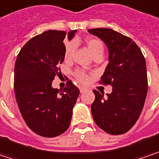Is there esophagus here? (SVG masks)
Returning a JSON list of instances; mask_svg holds the SVG:
<instances>
[{
	"instance_id": "esophagus-1",
	"label": "esophagus",
	"mask_w": 159,
	"mask_h": 159,
	"mask_svg": "<svg viewBox=\"0 0 159 159\" xmlns=\"http://www.w3.org/2000/svg\"><path fill=\"white\" fill-rule=\"evenodd\" d=\"M86 90H87V89H85V88H83V87L80 88V93H84V92H85Z\"/></svg>"
}]
</instances>
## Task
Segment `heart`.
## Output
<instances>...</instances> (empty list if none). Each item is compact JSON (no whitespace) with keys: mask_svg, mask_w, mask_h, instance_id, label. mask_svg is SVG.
<instances>
[{"mask_svg":"<svg viewBox=\"0 0 159 159\" xmlns=\"http://www.w3.org/2000/svg\"><path fill=\"white\" fill-rule=\"evenodd\" d=\"M87 46L92 53V55L95 57L96 55H102L104 51V45L103 42L100 39L97 38H89L86 40ZM75 50V42L74 41H68L65 44V50H64V58L66 60H69L72 57L73 52ZM75 76L78 79V80L81 83H86L89 80L88 74L81 70H77L75 71Z\"/></svg>","mask_w":159,"mask_h":159,"instance_id":"heart-1","label":"heart"}]
</instances>
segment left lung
Segmentation results:
<instances>
[{
  "label": "left lung",
  "mask_w": 159,
  "mask_h": 159,
  "mask_svg": "<svg viewBox=\"0 0 159 159\" xmlns=\"http://www.w3.org/2000/svg\"><path fill=\"white\" fill-rule=\"evenodd\" d=\"M109 49V64L99 83L112 86L103 96L94 90L91 111L95 124L108 134L118 135L129 131L143 111L148 92L146 62L131 38L109 28L89 29Z\"/></svg>",
  "instance_id": "1"
}]
</instances>
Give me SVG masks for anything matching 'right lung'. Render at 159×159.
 Wrapping results in <instances>:
<instances>
[{"label":"right lung","instance_id":"right-lung-1","mask_svg":"<svg viewBox=\"0 0 159 159\" xmlns=\"http://www.w3.org/2000/svg\"><path fill=\"white\" fill-rule=\"evenodd\" d=\"M76 30H49L32 38L18 53L14 70V91L22 117L29 128L43 137H56L70 124L80 89L68 80L64 89H53L64 60L63 40Z\"/></svg>","mask_w":159,"mask_h":159}]
</instances>
